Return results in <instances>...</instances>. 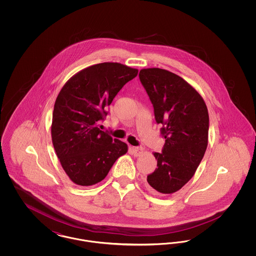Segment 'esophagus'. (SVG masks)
Returning <instances> with one entry per match:
<instances>
[{
  "label": "esophagus",
  "mask_w": 256,
  "mask_h": 256,
  "mask_svg": "<svg viewBox=\"0 0 256 256\" xmlns=\"http://www.w3.org/2000/svg\"><path fill=\"white\" fill-rule=\"evenodd\" d=\"M132 154H134L135 156H140L141 154H143L144 148H143V146H132Z\"/></svg>",
  "instance_id": "esophagus-1"
}]
</instances>
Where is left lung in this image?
I'll return each instance as SVG.
<instances>
[{
  "label": "left lung",
  "instance_id": "left-lung-1",
  "mask_svg": "<svg viewBox=\"0 0 256 256\" xmlns=\"http://www.w3.org/2000/svg\"><path fill=\"white\" fill-rule=\"evenodd\" d=\"M139 78L154 110L162 152H154L158 168L146 182L163 195L172 194L194 176L208 144L209 116L198 92L176 74L159 68L142 69Z\"/></svg>",
  "mask_w": 256,
  "mask_h": 256
}]
</instances>
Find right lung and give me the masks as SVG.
I'll return each mask as SVG.
<instances>
[{"mask_svg": "<svg viewBox=\"0 0 256 256\" xmlns=\"http://www.w3.org/2000/svg\"><path fill=\"white\" fill-rule=\"evenodd\" d=\"M138 74L117 62L92 65L73 76L56 100L52 140L61 166L74 183L90 186L102 182L128 145L100 130L98 124L126 82Z\"/></svg>", "mask_w": 256, "mask_h": 256, "instance_id": "1", "label": "right lung"}]
</instances>
